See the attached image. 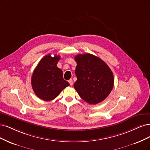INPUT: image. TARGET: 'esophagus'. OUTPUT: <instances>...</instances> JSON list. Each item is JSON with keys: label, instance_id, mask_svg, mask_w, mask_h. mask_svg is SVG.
<instances>
[{"label": "esophagus", "instance_id": "obj_1", "mask_svg": "<svg viewBox=\"0 0 150 150\" xmlns=\"http://www.w3.org/2000/svg\"><path fill=\"white\" fill-rule=\"evenodd\" d=\"M69 83H70V85H73V80H72L71 79L69 80Z\"/></svg>", "mask_w": 150, "mask_h": 150}]
</instances>
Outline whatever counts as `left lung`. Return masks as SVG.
<instances>
[{
	"label": "left lung",
	"mask_w": 150,
	"mask_h": 150,
	"mask_svg": "<svg viewBox=\"0 0 150 150\" xmlns=\"http://www.w3.org/2000/svg\"><path fill=\"white\" fill-rule=\"evenodd\" d=\"M75 60L77 80L74 86L77 93L89 104L101 102L113 87L112 70L104 61L90 54L77 55Z\"/></svg>",
	"instance_id": "8db88e82"
}]
</instances>
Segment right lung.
<instances>
[{
	"label": "right lung",
	"mask_w": 150,
	"mask_h": 150,
	"mask_svg": "<svg viewBox=\"0 0 150 150\" xmlns=\"http://www.w3.org/2000/svg\"><path fill=\"white\" fill-rule=\"evenodd\" d=\"M60 57L50 54L41 59L33 72L31 79L32 88L38 98L44 101L55 98L61 91L70 85L63 78L62 70L57 64Z\"/></svg>",
	"instance_id": "add662e5"
}]
</instances>
